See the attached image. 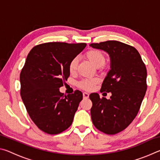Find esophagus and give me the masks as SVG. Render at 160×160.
<instances>
[{
  "label": "esophagus",
  "instance_id": "esophagus-1",
  "mask_svg": "<svg viewBox=\"0 0 160 160\" xmlns=\"http://www.w3.org/2000/svg\"><path fill=\"white\" fill-rule=\"evenodd\" d=\"M82 95H83V98L84 99H88V97H89V94L88 92H83Z\"/></svg>",
  "mask_w": 160,
  "mask_h": 160
}]
</instances>
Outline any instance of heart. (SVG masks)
Returning a JSON list of instances; mask_svg holds the SVG:
<instances>
[{
  "label": "heart",
  "mask_w": 160,
  "mask_h": 160,
  "mask_svg": "<svg viewBox=\"0 0 160 160\" xmlns=\"http://www.w3.org/2000/svg\"><path fill=\"white\" fill-rule=\"evenodd\" d=\"M85 57L90 61L94 66L102 69L104 68L105 61V56L102 51L97 49H91L87 51L85 54ZM78 64V59L75 57L70 61L68 65V70L70 73H74L76 71ZM99 82V78H94L90 79H84L78 83V86L80 88L85 90H91L94 88L96 84Z\"/></svg>",
  "instance_id": "b5f03b06"
}]
</instances>
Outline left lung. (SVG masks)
I'll return each instance as SVG.
<instances>
[{"instance_id": "obj_1", "label": "left lung", "mask_w": 160, "mask_h": 160, "mask_svg": "<svg viewBox=\"0 0 160 160\" xmlns=\"http://www.w3.org/2000/svg\"><path fill=\"white\" fill-rule=\"evenodd\" d=\"M90 47L109 54L110 70L101 92H111L109 99L99 94L90 95L94 126L106 134L113 135L126 128L137 116L147 90V70L138 51L118 41L91 44Z\"/></svg>"}]
</instances>
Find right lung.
Wrapping results in <instances>:
<instances>
[{"label":"right lung","instance_id":"1","mask_svg":"<svg viewBox=\"0 0 160 160\" xmlns=\"http://www.w3.org/2000/svg\"><path fill=\"white\" fill-rule=\"evenodd\" d=\"M85 43L48 42L30 51L20 73V95L36 126L48 134L61 133L73 121L82 93L63 94L59 88L70 75L68 65Z\"/></svg>","mask_w":160,"mask_h":160}]
</instances>
